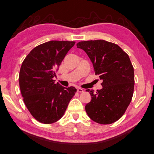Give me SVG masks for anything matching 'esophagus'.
Here are the masks:
<instances>
[{
    "label": "esophagus",
    "mask_w": 154,
    "mask_h": 154,
    "mask_svg": "<svg viewBox=\"0 0 154 154\" xmlns=\"http://www.w3.org/2000/svg\"><path fill=\"white\" fill-rule=\"evenodd\" d=\"M77 91L79 92V93H82V92H83V89H81V88H79V87H78V88L77 89Z\"/></svg>",
    "instance_id": "34e87169"
}]
</instances>
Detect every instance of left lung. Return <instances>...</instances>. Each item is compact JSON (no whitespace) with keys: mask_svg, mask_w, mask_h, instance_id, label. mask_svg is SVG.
<instances>
[{"mask_svg":"<svg viewBox=\"0 0 154 154\" xmlns=\"http://www.w3.org/2000/svg\"><path fill=\"white\" fill-rule=\"evenodd\" d=\"M77 48L89 57L102 89H88L91 100L85 105L88 116L96 123L111 124L124 114L134 89V71L130 59L118 45L104 40L81 41Z\"/></svg>","mask_w":154,"mask_h":154,"instance_id":"left-lung-1","label":"left lung"}]
</instances>
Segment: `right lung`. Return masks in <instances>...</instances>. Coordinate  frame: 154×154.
<instances>
[{"label": "right lung", "instance_id": "right-lung-1", "mask_svg": "<svg viewBox=\"0 0 154 154\" xmlns=\"http://www.w3.org/2000/svg\"><path fill=\"white\" fill-rule=\"evenodd\" d=\"M75 41H50L34 48L21 65L19 85L27 109L38 122L50 124L61 118L76 89L55 83V72Z\"/></svg>", "mask_w": 154, "mask_h": 154}]
</instances>
